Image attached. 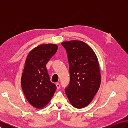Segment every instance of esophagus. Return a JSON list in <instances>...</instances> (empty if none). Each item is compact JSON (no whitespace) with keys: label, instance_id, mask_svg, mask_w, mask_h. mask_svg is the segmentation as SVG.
Masks as SVG:
<instances>
[{"label":"esophagus","instance_id":"esophagus-1","mask_svg":"<svg viewBox=\"0 0 128 128\" xmlns=\"http://www.w3.org/2000/svg\"><path fill=\"white\" fill-rule=\"evenodd\" d=\"M56 88L58 89H59L60 88V85L59 83H56Z\"/></svg>","mask_w":128,"mask_h":128}]
</instances>
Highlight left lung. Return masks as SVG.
Segmentation results:
<instances>
[{
  "label": "left lung",
  "mask_w": 128,
  "mask_h": 128,
  "mask_svg": "<svg viewBox=\"0 0 128 128\" xmlns=\"http://www.w3.org/2000/svg\"><path fill=\"white\" fill-rule=\"evenodd\" d=\"M61 45L66 50L70 74L66 94L72 106L84 108L92 102L100 87L101 75L97 57L82 41L64 42Z\"/></svg>",
  "instance_id": "8db88e82"
}]
</instances>
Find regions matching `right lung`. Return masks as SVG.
<instances>
[{"label":"right lung","mask_w":128,"mask_h":128,"mask_svg":"<svg viewBox=\"0 0 128 128\" xmlns=\"http://www.w3.org/2000/svg\"><path fill=\"white\" fill-rule=\"evenodd\" d=\"M57 50L56 44H41L32 50L26 57L21 86L28 102L35 108L45 106L56 89V84L50 81L46 64Z\"/></svg>","instance_id":"right-lung-1"}]
</instances>
